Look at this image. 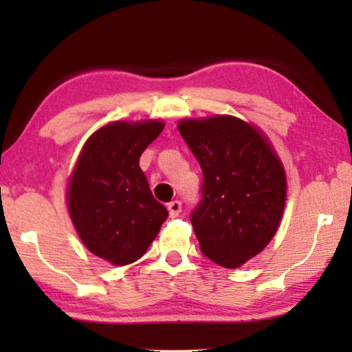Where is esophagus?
Returning a JSON list of instances; mask_svg holds the SVG:
<instances>
[{"instance_id":"1","label":"esophagus","mask_w":352,"mask_h":352,"mask_svg":"<svg viewBox=\"0 0 352 352\" xmlns=\"http://www.w3.org/2000/svg\"><path fill=\"white\" fill-rule=\"evenodd\" d=\"M168 211H170V218H177L182 211V204L179 200H173L168 204Z\"/></svg>"}]
</instances>
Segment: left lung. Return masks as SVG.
<instances>
[{"label":"left lung","mask_w":352,"mask_h":352,"mask_svg":"<svg viewBox=\"0 0 352 352\" xmlns=\"http://www.w3.org/2000/svg\"><path fill=\"white\" fill-rule=\"evenodd\" d=\"M182 139L204 173L190 223L206 258L239 267L276 234L287 197L285 171L266 139L235 117L184 120Z\"/></svg>","instance_id":"8db88e82"}]
</instances>
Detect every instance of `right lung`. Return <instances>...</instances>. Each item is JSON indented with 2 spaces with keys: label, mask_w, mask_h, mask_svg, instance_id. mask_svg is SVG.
<instances>
[{
  "label": "right lung",
  "mask_w": 352,
  "mask_h": 352,
  "mask_svg": "<svg viewBox=\"0 0 352 352\" xmlns=\"http://www.w3.org/2000/svg\"><path fill=\"white\" fill-rule=\"evenodd\" d=\"M162 122H115L85 144L69 186V211L86 248L117 266L138 261L168 210L155 200L139 158Z\"/></svg>",
  "instance_id": "add662e5"
}]
</instances>
